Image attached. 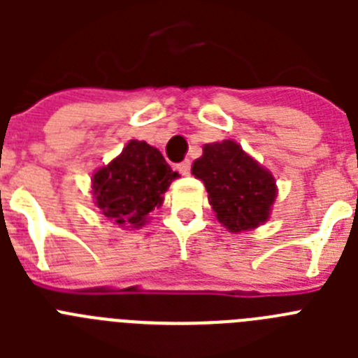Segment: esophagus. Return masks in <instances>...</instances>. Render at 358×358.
Listing matches in <instances>:
<instances>
[{"label": "esophagus", "mask_w": 358, "mask_h": 358, "mask_svg": "<svg viewBox=\"0 0 358 358\" xmlns=\"http://www.w3.org/2000/svg\"><path fill=\"white\" fill-rule=\"evenodd\" d=\"M177 170H179V172H181L182 176H188L189 170H192V161L185 159V161H182V163L177 164Z\"/></svg>", "instance_id": "1"}]
</instances>
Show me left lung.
Listing matches in <instances>:
<instances>
[{
  "label": "left lung",
  "mask_w": 358,
  "mask_h": 358,
  "mask_svg": "<svg viewBox=\"0 0 358 358\" xmlns=\"http://www.w3.org/2000/svg\"><path fill=\"white\" fill-rule=\"evenodd\" d=\"M208 189V199L218 222L233 233L264 224L276 199V182L238 143L204 145V154L192 166Z\"/></svg>",
  "instance_id": "left-lung-1"
}]
</instances>
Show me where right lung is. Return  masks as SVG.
<instances>
[{
    "label": "right lung",
    "mask_w": 358,
    "mask_h": 358,
    "mask_svg": "<svg viewBox=\"0 0 358 358\" xmlns=\"http://www.w3.org/2000/svg\"><path fill=\"white\" fill-rule=\"evenodd\" d=\"M179 173L163 154L145 141H129L116 159L93 176V195L100 213L125 226H143L154 208L163 204L164 192Z\"/></svg>",
    "instance_id": "add662e5"
}]
</instances>
